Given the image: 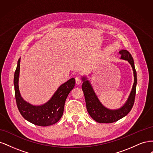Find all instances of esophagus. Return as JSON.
Here are the masks:
<instances>
[{"instance_id":"34e87169","label":"esophagus","mask_w":153,"mask_h":153,"mask_svg":"<svg viewBox=\"0 0 153 153\" xmlns=\"http://www.w3.org/2000/svg\"><path fill=\"white\" fill-rule=\"evenodd\" d=\"M75 81L76 85H80L81 84V78L80 76H76L75 78Z\"/></svg>"}]
</instances>
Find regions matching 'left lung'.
<instances>
[{"label":"left lung","instance_id":"8db88e82","mask_svg":"<svg viewBox=\"0 0 153 153\" xmlns=\"http://www.w3.org/2000/svg\"><path fill=\"white\" fill-rule=\"evenodd\" d=\"M119 53L121 55L120 59L127 61L130 64L133 69L134 76V83L130 94H129L126 103L121 108L112 110L105 107L100 102L91 82L87 80V78L84 76H82V80L83 84L82 89L85 96L87 112L94 121L100 123H112L117 121L118 120L125 117L130 112L133 106L134 101H135L137 78L133 59L130 53L126 50H121L119 51Z\"/></svg>","mask_w":153,"mask_h":153}]
</instances>
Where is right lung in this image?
Wrapping results in <instances>:
<instances>
[{
  "mask_svg": "<svg viewBox=\"0 0 153 153\" xmlns=\"http://www.w3.org/2000/svg\"><path fill=\"white\" fill-rule=\"evenodd\" d=\"M20 58L18 59L14 76L15 98L17 107L25 119L37 126H47L56 123L61 118L67 97L75 85L74 78L68 80L59 87L57 91L47 103L34 105L22 98L19 91Z\"/></svg>",
  "mask_w": 153,
  "mask_h": 153,
  "instance_id": "obj_1",
  "label": "right lung"
}]
</instances>
